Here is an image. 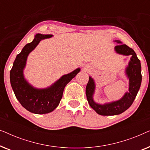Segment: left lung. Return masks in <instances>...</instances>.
Returning <instances> with one entry per match:
<instances>
[{"label": "left lung", "mask_w": 150, "mask_h": 150, "mask_svg": "<svg viewBox=\"0 0 150 150\" xmlns=\"http://www.w3.org/2000/svg\"><path fill=\"white\" fill-rule=\"evenodd\" d=\"M115 42L118 44L122 43L118 40H115ZM115 50L118 54L131 56L128 66L126 68V74L129 79V89L128 91L126 92L124 96L117 101L104 104L96 103L93 99L96 87L95 83L93 79L89 76V82L86 87L87 101L90 106L100 115H116L122 113L128 109L134 102L140 89L142 81L141 62L134 51L126 44H119L115 47Z\"/></svg>", "instance_id": "8db88e82"}]
</instances>
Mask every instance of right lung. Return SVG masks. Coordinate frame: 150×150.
Wrapping results in <instances>:
<instances>
[{
	"mask_svg": "<svg viewBox=\"0 0 150 150\" xmlns=\"http://www.w3.org/2000/svg\"><path fill=\"white\" fill-rule=\"evenodd\" d=\"M52 36L37 34L33 42L25 45L21 52L17 55L10 71V82L16 98L24 108L33 113L46 114L53 111L62 98L65 86L81 70L77 68L71 73L63 75L52 85L45 89H36L26 81L23 70L28 55L41 40Z\"/></svg>",
	"mask_w": 150,
	"mask_h": 150,
	"instance_id": "obj_1",
	"label": "right lung"
}]
</instances>
